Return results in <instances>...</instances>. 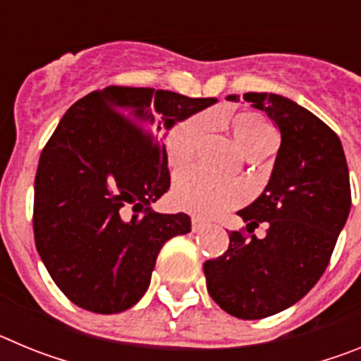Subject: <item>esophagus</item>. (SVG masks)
Wrapping results in <instances>:
<instances>
[{
    "mask_svg": "<svg viewBox=\"0 0 361 361\" xmlns=\"http://www.w3.org/2000/svg\"><path fill=\"white\" fill-rule=\"evenodd\" d=\"M206 226H208V222H206V220H202V219H199V216H193V219H191V229H193V233L202 231Z\"/></svg>",
    "mask_w": 361,
    "mask_h": 361,
    "instance_id": "34e87169",
    "label": "esophagus"
}]
</instances>
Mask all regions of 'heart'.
Masks as SVG:
<instances>
[{
    "mask_svg": "<svg viewBox=\"0 0 361 361\" xmlns=\"http://www.w3.org/2000/svg\"><path fill=\"white\" fill-rule=\"evenodd\" d=\"M206 128L208 121L204 116H191L175 124L164 139L168 162L175 168L186 166L195 157ZM229 130L247 157L269 152L279 139L275 126L258 114H238L231 117ZM171 199L178 209L212 219L240 206L245 200V188L237 180H224L200 170H188L175 177Z\"/></svg>",
    "mask_w": 361,
    "mask_h": 361,
    "instance_id": "1",
    "label": "heart"
}]
</instances>
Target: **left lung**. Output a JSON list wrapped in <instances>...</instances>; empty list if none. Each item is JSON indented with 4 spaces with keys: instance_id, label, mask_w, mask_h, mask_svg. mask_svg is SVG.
I'll return each instance as SVG.
<instances>
[{
    "instance_id": "1",
    "label": "left lung",
    "mask_w": 361,
    "mask_h": 361,
    "mask_svg": "<svg viewBox=\"0 0 361 361\" xmlns=\"http://www.w3.org/2000/svg\"><path fill=\"white\" fill-rule=\"evenodd\" d=\"M244 99L275 121L282 142L264 193L238 212L245 229L229 233L228 251L206 260L204 275L220 309L260 320L291 307L324 275L349 216L350 183L342 142L324 121L282 95ZM260 224L264 239L252 235Z\"/></svg>"
}]
</instances>
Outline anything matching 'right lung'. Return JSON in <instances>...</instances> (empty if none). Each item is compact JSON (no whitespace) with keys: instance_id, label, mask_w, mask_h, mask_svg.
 <instances>
[{"instance_id":"add662e5","label":"right lung","mask_w":361,"mask_h":361,"mask_svg":"<svg viewBox=\"0 0 361 361\" xmlns=\"http://www.w3.org/2000/svg\"><path fill=\"white\" fill-rule=\"evenodd\" d=\"M215 101L108 86L63 116L41 152L32 224L37 253L70 302L126 311L148 289L162 245L191 231L186 213L149 209L170 188L159 132Z\"/></svg>"}]
</instances>
